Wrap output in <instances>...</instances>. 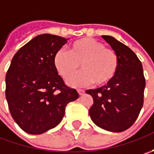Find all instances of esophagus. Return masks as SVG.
I'll return each instance as SVG.
<instances>
[{"label": "esophagus", "mask_w": 154, "mask_h": 154, "mask_svg": "<svg viewBox=\"0 0 154 154\" xmlns=\"http://www.w3.org/2000/svg\"><path fill=\"white\" fill-rule=\"evenodd\" d=\"M77 92H78V93L80 94V96H82V95L85 94V90H83V89H78Z\"/></svg>", "instance_id": "1"}]
</instances>
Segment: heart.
I'll return each mask as SVG.
<instances>
[{
  "mask_svg": "<svg viewBox=\"0 0 154 154\" xmlns=\"http://www.w3.org/2000/svg\"><path fill=\"white\" fill-rule=\"evenodd\" d=\"M56 72L69 86L78 87L94 83L101 86L115 77L119 66L118 56L114 50L106 48L102 42L83 38L69 45L68 52L60 50L53 59ZM82 71L72 76L79 67ZM73 76V77L72 76Z\"/></svg>",
  "mask_w": 154,
  "mask_h": 154,
  "instance_id": "heart-1",
  "label": "heart"
}]
</instances>
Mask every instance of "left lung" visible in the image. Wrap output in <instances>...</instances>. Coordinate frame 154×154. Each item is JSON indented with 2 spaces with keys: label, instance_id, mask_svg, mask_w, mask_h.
<instances>
[{
  "label": "left lung",
  "instance_id": "obj_1",
  "mask_svg": "<svg viewBox=\"0 0 154 154\" xmlns=\"http://www.w3.org/2000/svg\"><path fill=\"white\" fill-rule=\"evenodd\" d=\"M116 52L119 66L115 77L105 86L86 90L93 98L89 109L92 122L101 128L122 132L130 128L144 102L146 80L141 62L128 46L110 36H102Z\"/></svg>",
  "mask_w": 154,
  "mask_h": 154
}]
</instances>
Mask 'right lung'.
Here are the masks:
<instances>
[{
    "mask_svg": "<svg viewBox=\"0 0 154 154\" xmlns=\"http://www.w3.org/2000/svg\"><path fill=\"white\" fill-rule=\"evenodd\" d=\"M68 39L42 34L21 47L6 74V98L22 130L40 134L57 126L66 106L79 98L56 72L53 59Z\"/></svg>",
    "mask_w": 154,
    "mask_h": 154,
    "instance_id": "1",
    "label": "right lung"
}]
</instances>
